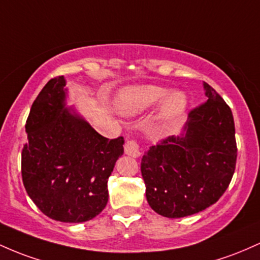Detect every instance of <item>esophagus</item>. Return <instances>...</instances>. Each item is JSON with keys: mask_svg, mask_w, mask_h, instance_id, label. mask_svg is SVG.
<instances>
[{"mask_svg": "<svg viewBox=\"0 0 260 260\" xmlns=\"http://www.w3.org/2000/svg\"><path fill=\"white\" fill-rule=\"evenodd\" d=\"M124 151L125 153L127 154V156H131V157H139L140 156V146H139V142L136 141V140H127L126 142H125V146H124Z\"/></svg>", "mask_w": 260, "mask_h": 260, "instance_id": "esophagus-1", "label": "esophagus"}]
</instances>
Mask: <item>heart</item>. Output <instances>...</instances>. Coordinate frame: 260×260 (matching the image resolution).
<instances>
[{"label": "heart", "instance_id": "1", "mask_svg": "<svg viewBox=\"0 0 260 260\" xmlns=\"http://www.w3.org/2000/svg\"><path fill=\"white\" fill-rule=\"evenodd\" d=\"M163 99L162 101L161 99ZM158 121L162 130L168 129L182 118L188 107V98L183 92H172L154 84L135 86L124 89L119 94L116 107L119 112L127 115H135L147 112L159 103Z\"/></svg>", "mask_w": 260, "mask_h": 260}]
</instances>
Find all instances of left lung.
<instances>
[{
	"mask_svg": "<svg viewBox=\"0 0 260 260\" xmlns=\"http://www.w3.org/2000/svg\"><path fill=\"white\" fill-rule=\"evenodd\" d=\"M206 102L189 112L184 134L162 139L142 156L146 198L153 211L178 218L203 211L229 188L237 161L231 108L204 82Z\"/></svg>",
	"mask_w": 260,
	"mask_h": 260,
	"instance_id": "8db88e82",
	"label": "left lung"
}]
</instances>
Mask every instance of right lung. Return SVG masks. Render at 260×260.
I'll list each match as a JSON object with an SVG mask.
<instances>
[{"instance_id":"1","label":"right lung","mask_w":260,"mask_h":260,"mask_svg":"<svg viewBox=\"0 0 260 260\" xmlns=\"http://www.w3.org/2000/svg\"><path fill=\"white\" fill-rule=\"evenodd\" d=\"M66 81L51 78L30 108L22 150L25 190L43 214L61 222H84L108 203V179L124 153V138L99 135L65 108Z\"/></svg>"}]
</instances>
